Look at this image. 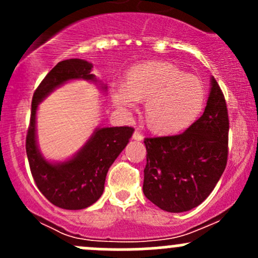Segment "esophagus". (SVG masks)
Segmentation results:
<instances>
[{"label": "esophagus", "instance_id": "34e87169", "mask_svg": "<svg viewBox=\"0 0 258 258\" xmlns=\"http://www.w3.org/2000/svg\"><path fill=\"white\" fill-rule=\"evenodd\" d=\"M132 139L136 140V141H141V140H144V135L139 131H135L134 135H132Z\"/></svg>", "mask_w": 258, "mask_h": 258}]
</instances>
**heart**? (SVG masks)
Returning <instances> with one entry per match:
<instances>
[{"label": "heart", "mask_w": 258, "mask_h": 258, "mask_svg": "<svg viewBox=\"0 0 258 258\" xmlns=\"http://www.w3.org/2000/svg\"><path fill=\"white\" fill-rule=\"evenodd\" d=\"M111 98L119 110L130 111L135 101L146 102L145 123L158 135H175L197 119L206 100V90L195 75L183 74L176 64L147 61L130 67L123 85L111 88Z\"/></svg>", "instance_id": "heart-1"}]
</instances>
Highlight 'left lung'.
Returning <instances> with one entry per match:
<instances>
[{
  "label": "left lung",
  "mask_w": 258,
  "mask_h": 258,
  "mask_svg": "<svg viewBox=\"0 0 258 258\" xmlns=\"http://www.w3.org/2000/svg\"><path fill=\"white\" fill-rule=\"evenodd\" d=\"M211 85L204 114L186 131L145 139L144 194L167 212H184L202 204L227 165V103L213 77Z\"/></svg>",
  "instance_id": "1"
}]
</instances>
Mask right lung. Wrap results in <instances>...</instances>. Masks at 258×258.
<instances>
[{
    "label": "right lung",
    "mask_w": 258,
    "mask_h": 258,
    "mask_svg": "<svg viewBox=\"0 0 258 258\" xmlns=\"http://www.w3.org/2000/svg\"><path fill=\"white\" fill-rule=\"evenodd\" d=\"M92 64L79 58L58 62L36 88L26 136L30 170L41 194L57 207L82 210L95 204L105 188L108 168L128 144L134 128L128 126L105 127L95 132L85 147L72 160L52 165L41 157L36 146V110L53 88L74 79L93 80Z\"/></svg>",
    "instance_id": "add662e5"
}]
</instances>
